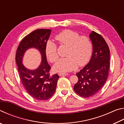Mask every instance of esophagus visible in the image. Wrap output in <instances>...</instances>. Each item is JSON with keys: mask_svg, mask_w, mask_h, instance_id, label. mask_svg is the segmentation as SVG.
<instances>
[{"mask_svg": "<svg viewBox=\"0 0 124 124\" xmlns=\"http://www.w3.org/2000/svg\"><path fill=\"white\" fill-rule=\"evenodd\" d=\"M58 75H60V76H67V75H68V74H67V73H60L58 74Z\"/></svg>", "mask_w": 124, "mask_h": 124, "instance_id": "1", "label": "esophagus"}]
</instances>
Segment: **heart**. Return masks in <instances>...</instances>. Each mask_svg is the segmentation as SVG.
I'll use <instances>...</instances> for the list:
<instances>
[{
  "label": "heart",
  "mask_w": 124,
  "mask_h": 124,
  "mask_svg": "<svg viewBox=\"0 0 124 124\" xmlns=\"http://www.w3.org/2000/svg\"><path fill=\"white\" fill-rule=\"evenodd\" d=\"M56 39L62 45L68 46L66 56L54 64V70L57 72H68L77 69L78 66L87 64L92 54V44L86 36H80L78 33L65 30L56 36ZM45 53L50 62H55L58 58L57 46L52 41L47 42Z\"/></svg>",
  "instance_id": "b5f03b06"
}]
</instances>
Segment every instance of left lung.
<instances>
[{
	"instance_id": "obj_1",
	"label": "left lung",
	"mask_w": 124,
	"mask_h": 124,
	"mask_svg": "<svg viewBox=\"0 0 124 124\" xmlns=\"http://www.w3.org/2000/svg\"><path fill=\"white\" fill-rule=\"evenodd\" d=\"M93 52L90 62L77 73L78 81L75 84V92L83 97L97 93L107 79L110 66V51L103 38L94 31L90 34Z\"/></svg>"
}]
</instances>
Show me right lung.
<instances>
[{"instance_id":"obj_1","label":"right lung","mask_w":124,"mask_h":124,"mask_svg":"<svg viewBox=\"0 0 124 124\" xmlns=\"http://www.w3.org/2000/svg\"><path fill=\"white\" fill-rule=\"evenodd\" d=\"M51 32V29H46L33 31L23 39L16 51V61L21 80L28 93L37 100L44 101L51 98L60 78L57 74L50 75L51 67L46 60L45 46ZM30 48L39 50L42 56L41 63L34 70H28L22 64L25 52Z\"/></svg>"}]
</instances>
